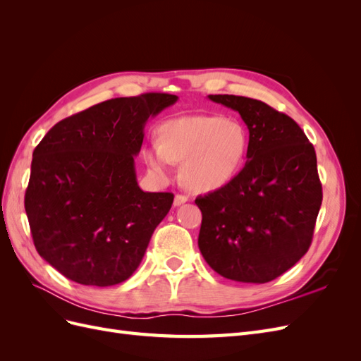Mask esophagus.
I'll list each match as a JSON object with an SVG mask.
<instances>
[{
	"mask_svg": "<svg viewBox=\"0 0 361 361\" xmlns=\"http://www.w3.org/2000/svg\"><path fill=\"white\" fill-rule=\"evenodd\" d=\"M185 202H188V195H185V194H176V195H174V206H180Z\"/></svg>",
	"mask_w": 361,
	"mask_h": 361,
	"instance_id": "obj_1",
	"label": "esophagus"
}]
</instances>
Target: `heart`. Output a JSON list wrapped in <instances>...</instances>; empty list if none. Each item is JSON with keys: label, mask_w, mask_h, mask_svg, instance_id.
Returning a JSON list of instances; mask_svg holds the SVG:
<instances>
[{"label": "heart", "mask_w": 361, "mask_h": 361, "mask_svg": "<svg viewBox=\"0 0 361 361\" xmlns=\"http://www.w3.org/2000/svg\"><path fill=\"white\" fill-rule=\"evenodd\" d=\"M248 150V133L224 116H185L158 128V141L143 150L147 167L159 179H170L173 164H182V178L197 192L223 188L241 171Z\"/></svg>", "instance_id": "heart-1"}]
</instances>
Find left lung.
Returning a JSON list of instances; mask_svg holds the SVG:
<instances>
[{
	"label": "left lung",
	"mask_w": 361,
	"mask_h": 361,
	"mask_svg": "<svg viewBox=\"0 0 361 361\" xmlns=\"http://www.w3.org/2000/svg\"><path fill=\"white\" fill-rule=\"evenodd\" d=\"M209 99L238 111L250 140L236 176L195 199L199 248L218 274L268 283L307 253L322 203L314 147L293 118L265 102L235 94Z\"/></svg>",
	"instance_id": "obj_1"
}]
</instances>
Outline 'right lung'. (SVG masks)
<instances>
[{
    "label": "right lung",
    "mask_w": 361,
    "mask_h": 361,
    "mask_svg": "<svg viewBox=\"0 0 361 361\" xmlns=\"http://www.w3.org/2000/svg\"><path fill=\"white\" fill-rule=\"evenodd\" d=\"M176 101L145 93L101 102L54 125L32 152L25 191L32 243L66 279L105 288L138 268L174 195L141 190L134 157L147 118Z\"/></svg>",
    "instance_id": "add662e5"
}]
</instances>
